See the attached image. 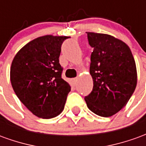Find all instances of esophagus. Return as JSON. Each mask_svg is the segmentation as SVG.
I'll use <instances>...</instances> for the list:
<instances>
[{
    "instance_id": "esophagus-1",
    "label": "esophagus",
    "mask_w": 146,
    "mask_h": 146,
    "mask_svg": "<svg viewBox=\"0 0 146 146\" xmlns=\"http://www.w3.org/2000/svg\"><path fill=\"white\" fill-rule=\"evenodd\" d=\"M78 78H74L73 79V83H74V85H76V84L78 83Z\"/></svg>"
}]
</instances>
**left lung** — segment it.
<instances>
[{"mask_svg":"<svg viewBox=\"0 0 146 146\" xmlns=\"http://www.w3.org/2000/svg\"><path fill=\"white\" fill-rule=\"evenodd\" d=\"M88 33L91 55L90 74L93 90L84 98L88 109L103 117L125 106L137 85V69L129 46L106 33Z\"/></svg>","mask_w":146,"mask_h":146,"instance_id":"left-lung-1","label":"left lung"}]
</instances>
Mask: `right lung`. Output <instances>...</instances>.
<instances>
[{
	"mask_svg": "<svg viewBox=\"0 0 146 146\" xmlns=\"http://www.w3.org/2000/svg\"><path fill=\"white\" fill-rule=\"evenodd\" d=\"M66 36H39L15 55L10 68L12 88L35 116L51 119L64 110L70 84L61 77V46Z\"/></svg>",
	"mask_w": 146,
	"mask_h": 146,
	"instance_id": "add662e5",
	"label": "right lung"
}]
</instances>
